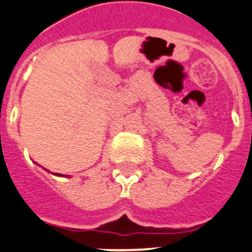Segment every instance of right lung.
Segmentation results:
<instances>
[{
    "mask_svg": "<svg viewBox=\"0 0 252 252\" xmlns=\"http://www.w3.org/2000/svg\"><path fill=\"white\" fill-rule=\"evenodd\" d=\"M57 175H60V173H57Z\"/></svg>",
    "mask_w": 252,
    "mask_h": 252,
    "instance_id": "add662e5",
    "label": "right lung"
}]
</instances>
